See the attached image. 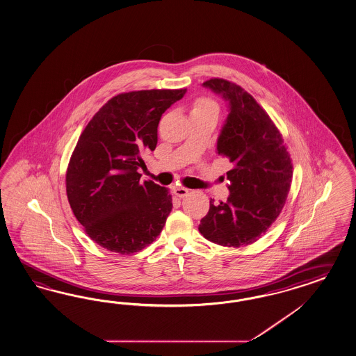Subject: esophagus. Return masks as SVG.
Listing matches in <instances>:
<instances>
[{
	"label": "esophagus",
	"instance_id": "obj_1",
	"mask_svg": "<svg viewBox=\"0 0 356 356\" xmlns=\"http://www.w3.org/2000/svg\"><path fill=\"white\" fill-rule=\"evenodd\" d=\"M188 190L187 188H184V187H181V186H177V187H174V193H175V196H178V197H184V196H187L188 195Z\"/></svg>",
	"mask_w": 356,
	"mask_h": 356
}]
</instances>
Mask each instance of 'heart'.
<instances>
[{
	"label": "heart",
	"mask_w": 356,
	"mask_h": 356,
	"mask_svg": "<svg viewBox=\"0 0 356 356\" xmlns=\"http://www.w3.org/2000/svg\"><path fill=\"white\" fill-rule=\"evenodd\" d=\"M217 110L218 111V106L214 101H211L209 98H199L192 103L191 115L192 113H197V112H204V111Z\"/></svg>",
	"instance_id": "obj_1"
}]
</instances>
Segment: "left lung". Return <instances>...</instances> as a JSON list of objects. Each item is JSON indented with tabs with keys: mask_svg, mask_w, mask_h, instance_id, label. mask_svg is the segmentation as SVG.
<instances>
[{
	"mask_svg": "<svg viewBox=\"0 0 356 356\" xmlns=\"http://www.w3.org/2000/svg\"><path fill=\"white\" fill-rule=\"evenodd\" d=\"M202 86L228 102L217 154L228 157L234 169L227 172V201L210 199L199 231L218 245H249L283 209L292 182L291 155L273 120L241 86L223 79H210Z\"/></svg>",
	"mask_w": 356,
	"mask_h": 356,
	"instance_id": "1",
	"label": "left lung"
}]
</instances>
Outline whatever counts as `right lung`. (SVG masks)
Segmentation results:
<instances>
[{
  "label": "right lung",
  "instance_id": "right-lung-1",
  "mask_svg": "<svg viewBox=\"0 0 356 356\" xmlns=\"http://www.w3.org/2000/svg\"><path fill=\"white\" fill-rule=\"evenodd\" d=\"M187 89H154L111 98L83 129L67 175V197L85 232L104 249L131 254L154 243L173 208L169 190L139 182L142 155L157 145L165 111Z\"/></svg>",
  "mask_w": 356,
  "mask_h": 356
}]
</instances>
